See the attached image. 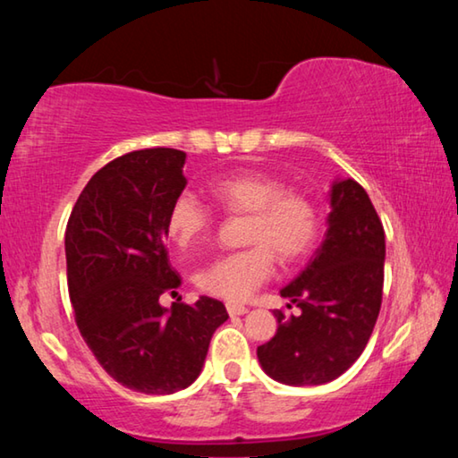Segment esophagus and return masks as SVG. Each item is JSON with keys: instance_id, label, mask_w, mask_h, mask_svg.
Segmentation results:
<instances>
[{"instance_id": "obj_1", "label": "esophagus", "mask_w": 458, "mask_h": 458, "mask_svg": "<svg viewBox=\"0 0 458 458\" xmlns=\"http://www.w3.org/2000/svg\"><path fill=\"white\" fill-rule=\"evenodd\" d=\"M226 309H228V313H230L232 317H236V315H246V313H248V307H244V305H236V303H228V305H226Z\"/></svg>"}]
</instances>
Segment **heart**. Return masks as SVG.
Instances as JSON below:
<instances>
[{"mask_svg":"<svg viewBox=\"0 0 458 458\" xmlns=\"http://www.w3.org/2000/svg\"><path fill=\"white\" fill-rule=\"evenodd\" d=\"M210 191L224 212L250 218L244 242L252 246L208 262L196 276L204 293L232 303L244 301L273 275V253L289 265L307 257L315 246L319 236L315 201L303 191L286 190L281 177L246 169L214 180ZM212 224L210 208L190 191H182L169 208L167 232L183 250L210 234Z\"/></svg>","mask_w":458,"mask_h":458,"instance_id":"heart-1","label":"heart"}]
</instances>
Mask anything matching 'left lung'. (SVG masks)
<instances>
[{
	"label": "left lung",
	"mask_w": 458,
	"mask_h": 458,
	"mask_svg": "<svg viewBox=\"0 0 458 458\" xmlns=\"http://www.w3.org/2000/svg\"><path fill=\"white\" fill-rule=\"evenodd\" d=\"M329 206L321 246L281 289L301 315L275 311V337L257 350L262 369L286 386L327 384L352 368L382 307L386 236L374 204L347 177L331 183Z\"/></svg>",
	"instance_id": "obj_1"
}]
</instances>
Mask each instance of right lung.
I'll use <instances>...</instances> for the list:
<instances>
[{"mask_svg":"<svg viewBox=\"0 0 458 458\" xmlns=\"http://www.w3.org/2000/svg\"><path fill=\"white\" fill-rule=\"evenodd\" d=\"M185 153L131 151L90 177L68 218L66 276L76 325L97 361L121 386L174 394L204 368L220 301L159 303L182 284L167 259V214L185 188Z\"/></svg>","mask_w":458,"mask_h":458,"instance_id":"1","label":"right lung"}]
</instances>
